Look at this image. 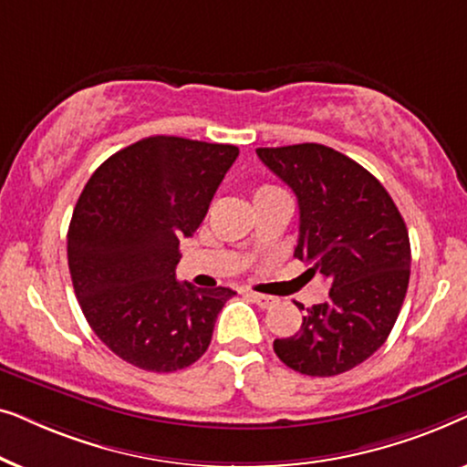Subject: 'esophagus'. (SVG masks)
<instances>
[{"instance_id": "esophagus-1", "label": "esophagus", "mask_w": 467, "mask_h": 467, "mask_svg": "<svg viewBox=\"0 0 467 467\" xmlns=\"http://www.w3.org/2000/svg\"><path fill=\"white\" fill-rule=\"evenodd\" d=\"M248 297H251L253 302L259 306V308H272V306L278 302L276 297H272V296H264V293H254V291H248Z\"/></svg>"}]
</instances>
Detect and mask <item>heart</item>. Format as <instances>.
I'll list each match as a JSON object with an SVG mask.
<instances>
[{
    "mask_svg": "<svg viewBox=\"0 0 467 467\" xmlns=\"http://www.w3.org/2000/svg\"><path fill=\"white\" fill-rule=\"evenodd\" d=\"M274 191H280L276 187H270V184H264V187H259L254 191V197H261V195H267V193H274Z\"/></svg>",
    "mask_w": 467,
    "mask_h": 467,
    "instance_id": "obj_1",
    "label": "heart"
}]
</instances>
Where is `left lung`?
<instances>
[{
  "instance_id": "8db88e82",
  "label": "left lung",
  "mask_w": 467,
  "mask_h": 467,
  "mask_svg": "<svg viewBox=\"0 0 467 467\" xmlns=\"http://www.w3.org/2000/svg\"><path fill=\"white\" fill-rule=\"evenodd\" d=\"M257 155L297 197L293 254L331 283L327 302L306 310L296 336L274 340V353L306 376L348 372L385 344L398 321L410 280L406 223L387 189L329 146L306 142Z\"/></svg>"
}]
</instances>
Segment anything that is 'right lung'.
Instances as JSON below:
<instances>
[{
  "label": "right lung",
  "instance_id": "1",
  "mask_svg": "<svg viewBox=\"0 0 467 467\" xmlns=\"http://www.w3.org/2000/svg\"><path fill=\"white\" fill-rule=\"evenodd\" d=\"M238 146L152 136L106 159L67 229L74 293L95 336L149 372H176L206 353L216 317L235 291L178 283L191 238Z\"/></svg>",
  "mask_w": 467,
  "mask_h": 467
}]
</instances>
